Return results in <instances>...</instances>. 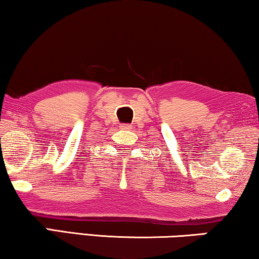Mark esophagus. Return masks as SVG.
Wrapping results in <instances>:
<instances>
[{"mask_svg": "<svg viewBox=\"0 0 259 259\" xmlns=\"http://www.w3.org/2000/svg\"><path fill=\"white\" fill-rule=\"evenodd\" d=\"M121 128H122V130H130L131 126L127 125V123H123V125H121Z\"/></svg>", "mask_w": 259, "mask_h": 259, "instance_id": "34e87169", "label": "esophagus"}]
</instances>
